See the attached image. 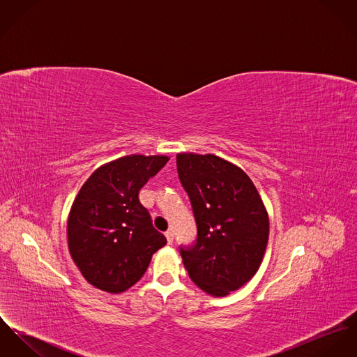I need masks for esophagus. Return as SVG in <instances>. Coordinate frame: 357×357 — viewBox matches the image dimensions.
<instances>
[{
    "label": "esophagus",
    "instance_id": "34e87169",
    "mask_svg": "<svg viewBox=\"0 0 357 357\" xmlns=\"http://www.w3.org/2000/svg\"><path fill=\"white\" fill-rule=\"evenodd\" d=\"M165 238H167L168 245H172V242H174V232L172 231H167L165 232Z\"/></svg>",
    "mask_w": 357,
    "mask_h": 357
}]
</instances>
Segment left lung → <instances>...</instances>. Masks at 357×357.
I'll list each match as a JSON object with an SVG mask.
<instances>
[{
	"mask_svg": "<svg viewBox=\"0 0 357 357\" xmlns=\"http://www.w3.org/2000/svg\"><path fill=\"white\" fill-rule=\"evenodd\" d=\"M179 181L197 224L192 246H181L195 285L227 296L257 273L269 238V219L251 179L215 155L178 153Z\"/></svg>",
	"mask_w": 357,
	"mask_h": 357,
	"instance_id": "8db88e82",
	"label": "left lung"
}]
</instances>
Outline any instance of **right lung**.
I'll return each instance as SVG.
<instances>
[{"instance_id": "right-lung-1", "label": "right lung", "mask_w": 357, "mask_h": 357, "mask_svg": "<svg viewBox=\"0 0 357 357\" xmlns=\"http://www.w3.org/2000/svg\"><path fill=\"white\" fill-rule=\"evenodd\" d=\"M169 159L125 156L98 168L82 185L68 219L70 255L93 287L119 294L135 285L167 239L138 199Z\"/></svg>"}]
</instances>
